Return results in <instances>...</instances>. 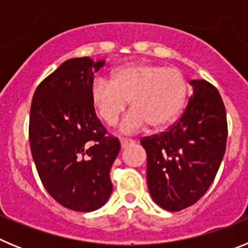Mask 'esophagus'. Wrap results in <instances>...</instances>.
<instances>
[{
	"label": "esophagus",
	"mask_w": 248,
	"mask_h": 248,
	"mask_svg": "<svg viewBox=\"0 0 248 248\" xmlns=\"http://www.w3.org/2000/svg\"><path fill=\"white\" fill-rule=\"evenodd\" d=\"M131 144H134V141L130 139H120V145H122V149H125L128 148L129 145H131Z\"/></svg>",
	"instance_id": "esophagus-1"
}]
</instances>
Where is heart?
Segmentation results:
<instances>
[{"label": "heart", "mask_w": 248, "mask_h": 248, "mask_svg": "<svg viewBox=\"0 0 248 248\" xmlns=\"http://www.w3.org/2000/svg\"><path fill=\"white\" fill-rule=\"evenodd\" d=\"M89 97L98 117L109 126L119 120L130 102L133 110L120 124L124 134L137 133L148 124L161 130L176 122L185 109L189 83L177 68L133 62L115 68L110 82L97 78Z\"/></svg>", "instance_id": "obj_1"}]
</instances>
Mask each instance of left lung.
<instances>
[{
  "instance_id": "8db88e82",
  "label": "left lung",
  "mask_w": 248,
  "mask_h": 248,
  "mask_svg": "<svg viewBox=\"0 0 248 248\" xmlns=\"http://www.w3.org/2000/svg\"><path fill=\"white\" fill-rule=\"evenodd\" d=\"M190 84L194 94L177 123L140 141L148 156L151 198L168 211H180L202 198L226 150V109L220 93L203 79Z\"/></svg>"
}]
</instances>
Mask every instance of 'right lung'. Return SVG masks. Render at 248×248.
Returning a JSON list of instances; mask_svg holds the SVG:
<instances>
[{"label": "right lung", "instance_id": "1", "mask_svg": "<svg viewBox=\"0 0 248 248\" xmlns=\"http://www.w3.org/2000/svg\"><path fill=\"white\" fill-rule=\"evenodd\" d=\"M105 61L68 59L34 92L30 144L48 194L73 211L102 207L113 191L111 165L120 143L107 130L92 105L89 91Z\"/></svg>", "mask_w": 248, "mask_h": 248}]
</instances>
